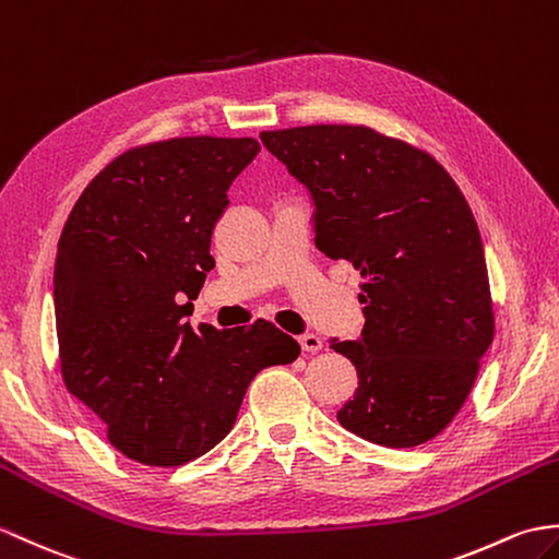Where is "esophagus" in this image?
Returning <instances> with one entry per match:
<instances>
[{
  "label": "esophagus",
  "instance_id": "obj_1",
  "mask_svg": "<svg viewBox=\"0 0 559 559\" xmlns=\"http://www.w3.org/2000/svg\"><path fill=\"white\" fill-rule=\"evenodd\" d=\"M300 345L305 353H319V349H323V341L319 338L317 333H305L300 338Z\"/></svg>",
  "mask_w": 559,
  "mask_h": 559
}]
</instances>
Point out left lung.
Listing matches in <instances>:
<instances>
[{"instance_id": "1", "label": "left lung", "mask_w": 559, "mask_h": 559, "mask_svg": "<svg viewBox=\"0 0 559 559\" xmlns=\"http://www.w3.org/2000/svg\"><path fill=\"white\" fill-rule=\"evenodd\" d=\"M314 200L317 248L365 278L359 341H333L359 388L338 421L385 448H417L457 417L496 335L476 218L431 154L369 126L264 131Z\"/></svg>"}]
</instances>
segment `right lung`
<instances>
[{
	"label": "right lung",
	"instance_id": "right-lung-1",
	"mask_svg": "<svg viewBox=\"0 0 559 559\" xmlns=\"http://www.w3.org/2000/svg\"><path fill=\"white\" fill-rule=\"evenodd\" d=\"M254 138H168L131 147L90 180L55 262L59 367L128 460L180 466L236 424L254 376L300 345L271 321L218 331L183 321L200 295L226 190Z\"/></svg>",
	"mask_w": 559,
	"mask_h": 559
}]
</instances>
